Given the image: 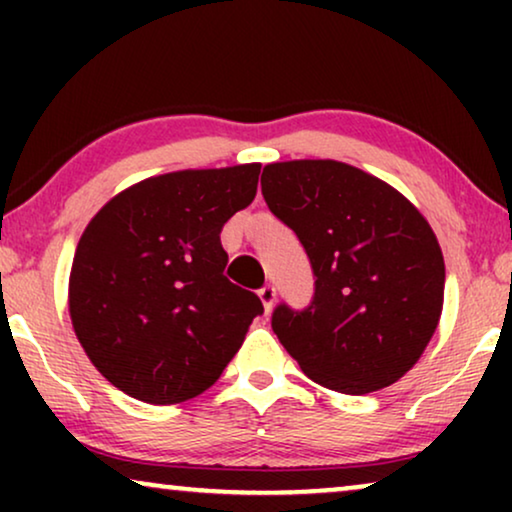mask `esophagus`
<instances>
[{
  "label": "esophagus",
  "mask_w": 512,
  "mask_h": 512,
  "mask_svg": "<svg viewBox=\"0 0 512 512\" xmlns=\"http://www.w3.org/2000/svg\"><path fill=\"white\" fill-rule=\"evenodd\" d=\"M258 298H261V303L265 307V314L272 312V307H275V300H277V289L272 284H265L261 291H258Z\"/></svg>",
  "instance_id": "34e87169"
}]
</instances>
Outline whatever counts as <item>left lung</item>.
Listing matches in <instances>:
<instances>
[{"mask_svg":"<svg viewBox=\"0 0 512 512\" xmlns=\"http://www.w3.org/2000/svg\"><path fill=\"white\" fill-rule=\"evenodd\" d=\"M270 212L314 272L305 310L277 305L272 331L321 387L363 396L408 373L436 333L445 261L429 221L387 181L338 160L263 167Z\"/></svg>","mask_w":512,"mask_h":512,"instance_id":"left-lung-1","label":"left lung"}]
</instances>
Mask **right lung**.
Instances as JSON below:
<instances>
[{"label":"right lung","mask_w":512,"mask_h":512,"mask_svg":"<svg viewBox=\"0 0 512 512\" xmlns=\"http://www.w3.org/2000/svg\"><path fill=\"white\" fill-rule=\"evenodd\" d=\"M261 165L158 174L125 188L83 230L69 317L93 366L137 401L184 403L242 347L256 293L223 275L221 228L256 198Z\"/></svg>","instance_id":"right-lung-1"}]
</instances>
